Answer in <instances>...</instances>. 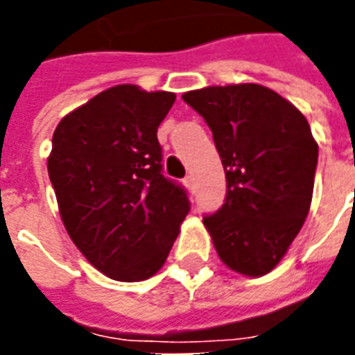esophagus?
Instances as JSON below:
<instances>
[{
    "label": "esophagus",
    "instance_id": "obj_1",
    "mask_svg": "<svg viewBox=\"0 0 355 355\" xmlns=\"http://www.w3.org/2000/svg\"><path fill=\"white\" fill-rule=\"evenodd\" d=\"M184 184H186V188H190V190H193V186H196V180H193L192 175H188V177L184 178Z\"/></svg>",
    "mask_w": 355,
    "mask_h": 355
}]
</instances>
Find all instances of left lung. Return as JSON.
<instances>
[{"label":"left lung","instance_id":"8db88e82","mask_svg":"<svg viewBox=\"0 0 355 355\" xmlns=\"http://www.w3.org/2000/svg\"><path fill=\"white\" fill-rule=\"evenodd\" d=\"M213 131L226 200L203 224L226 266L249 277L272 272L312 203L318 142L302 112L259 83L182 94Z\"/></svg>","mask_w":355,"mask_h":355}]
</instances>
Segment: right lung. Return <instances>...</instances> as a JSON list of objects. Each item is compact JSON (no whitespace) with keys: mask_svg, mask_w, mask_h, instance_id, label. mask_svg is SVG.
I'll return each instance as SVG.
<instances>
[{"mask_svg":"<svg viewBox=\"0 0 355 355\" xmlns=\"http://www.w3.org/2000/svg\"><path fill=\"white\" fill-rule=\"evenodd\" d=\"M175 93L123 83L60 119L47 157L60 218L81 254L116 282L148 279L190 211L162 175L157 127Z\"/></svg>","mask_w":355,"mask_h":355,"instance_id":"obj_1","label":"right lung"}]
</instances>
